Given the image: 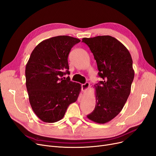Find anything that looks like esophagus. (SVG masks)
<instances>
[{
	"mask_svg": "<svg viewBox=\"0 0 156 156\" xmlns=\"http://www.w3.org/2000/svg\"><path fill=\"white\" fill-rule=\"evenodd\" d=\"M89 85H90V84H89V82H86L85 83L82 84V91L83 92H85L87 90V89H89Z\"/></svg>",
	"mask_w": 156,
	"mask_h": 156,
	"instance_id": "esophagus-1",
	"label": "esophagus"
}]
</instances>
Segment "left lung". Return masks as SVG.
<instances>
[{
  "mask_svg": "<svg viewBox=\"0 0 156 156\" xmlns=\"http://www.w3.org/2000/svg\"><path fill=\"white\" fill-rule=\"evenodd\" d=\"M93 53L103 79L96 87V107L87 118L105 124L122 110L131 92L134 76L133 60L126 47L110 36L82 39Z\"/></svg>",
  "mask_w": 156,
  "mask_h": 156,
  "instance_id": "left-lung-1",
  "label": "left lung"
}]
</instances>
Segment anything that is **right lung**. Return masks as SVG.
Masks as SVG:
<instances>
[{"label": "right lung", "mask_w": 156, "mask_h": 156, "mask_svg": "<svg viewBox=\"0 0 156 156\" xmlns=\"http://www.w3.org/2000/svg\"><path fill=\"white\" fill-rule=\"evenodd\" d=\"M79 39L58 36L43 41L32 51L25 67L26 87L34 112L44 122L61 120L77 100L81 85L63 78L69 74V53Z\"/></svg>", "instance_id": "1"}]
</instances>
